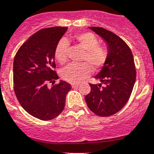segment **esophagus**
I'll return each instance as SVG.
<instances>
[{"label": "esophagus", "instance_id": "esophagus-1", "mask_svg": "<svg viewBox=\"0 0 154 154\" xmlns=\"http://www.w3.org/2000/svg\"><path fill=\"white\" fill-rule=\"evenodd\" d=\"M79 86V84H76V83H72V88H77Z\"/></svg>", "mask_w": 154, "mask_h": 154}]
</instances>
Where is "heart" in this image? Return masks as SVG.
<instances>
[{
	"label": "heart",
	"mask_w": 154,
	"mask_h": 154,
	"mask_svg": "<svg viewBox=\"0 0 154 154\" xmlns=\"http://www.w3.org/2000/svg\"><path fill=\"white\" fill-rule=\"evenodd\" d=\"M74 38L79 46L85 50L81 59V62L84 63H71L61 70L60 76L66 82L77 83L90 75L91 69L94 72L100 71L107 62L109 53L105 48L99 46L98 39L92 33H80L75 35ZM68 45V40L64 38L57 43L54 56L59 63H64L67 61Z\"/></svg>",
	"instance_id": "heart-1"
}]
</instances>
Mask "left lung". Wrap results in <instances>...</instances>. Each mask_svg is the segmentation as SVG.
<instances>
[{
	"label": "left lung",
	"mask_w": 154,
	"mask_h": 154,
	"mask_svg": "<svg viewBox=\"0 0 154 154\" xmlns=\"http://www.w3.org/2000/svg\"><path fill=\"white\" fill-rule=\"evenodd\" d=\"M89 28L105 41L109 57L94 76L101 82L90 84L91 91L85 100L94 113L109 116L120 111L130 98L136 79L134 57L129 46L116 34L101 27Z\"/></svg>",
	"instance_id": "1"
}]
</instances>
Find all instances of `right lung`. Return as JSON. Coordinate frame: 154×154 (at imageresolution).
<instances>
[{"mask_svg": "<svg viewBox=\"0 0 154 154\" xmlns=\"http://www.w3.org/2000/svg\"><path fill=\"white\" fill-rule=\"evenodd\" d=\"M67 30L66 26H54L38 30L21 45L14 58L16 97L25 111L39 120H53L61 113L71 90L70 84L62 80L48 86L59 79L53 70L54 49Z\"/></svg>", "mask_w": 154, "mask_h": 154, "instance_id": "right-lung-1", "label": "right lung"}]
</instances>
